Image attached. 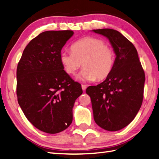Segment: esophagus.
Here are the masks:
<instances>
[{
  "mask_svg": "<svg viewBox=\"0 0 159 159\" xmlns=\"http://www.w3.org/2000/svg\"><path fill=\"white\" fill-rule=\"evenodd\" d=\"M81 87H82V89L84 91L86 90V89H87V86L86 85H84V84H82V85H81Z\"/></svg>",
  "mask_w": 159,
  "mask_h": 159,
  "instance_id": "1",
  "label": "esophagus"
}]
</instances>
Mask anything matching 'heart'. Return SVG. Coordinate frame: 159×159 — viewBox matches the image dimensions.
<instances>
[{"instance_id": "obj_1", "label": "heart", "mask_w": 159, "mask_h": 159, "mask_svg": "<svg viewBox=\"0 0 159 159\" xmlns=\"http://www.w3.org/2000/svg\"><path fill=\"white\" fill-rule=\"evenodd\" d=\"M71 49L60 53L61 63L68 75H75L81 65L84 68L77 79L84 82L104 80L112 73L115 55L103 40L84 38L74 43Z\"/></svg>"}]
</instances>
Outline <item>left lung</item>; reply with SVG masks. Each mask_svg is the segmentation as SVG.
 I'll use <instances>...</instances> for the list:
<instances>
[{
    "label": "left lung",
    "instance_id": "left-lung-1",
    "mask_svg": "<svg viewBox=\"0 0 159 159\" xmlns=\"http://www.w3.org/2000/svg\"><path fill=\"white\" fill-rule=\"evenodd\" d=\"M109 40L116 55L110 75L97 86L87 87L96 124L110 131L122 129L134 119L142 104L145 74L134 45L119 31L92 30Z\"/></svg>",
    "mask_w": 159,
    "mask_h": 159
}]
</instances>
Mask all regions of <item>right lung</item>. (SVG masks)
I'll use <instances>...</instances> for the list:
<instances>
[{"mask_svg":"<svg viewBox=\"0 0 159 159\" xmlns=\"http://www.w3.org/2000/svg\"><path fill=\"white\" fill-rule=\"evenodd\" d=\"M72 30L46 31L25 47L17 68V96L27 119L38 129L57 134L72 122V108L81 85L65 72L60 61Z\"/></svg>","mask_w":159,"mask_h":159,"instance_id":"right-lung-1","label":"right lung"}]
</instances>
